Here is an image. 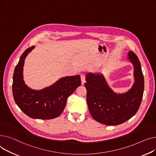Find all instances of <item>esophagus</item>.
<instances>
[{"label":"esophagus","instance_id":"1","mask_svg":"<svg viewBox=\"0 0 156 156\" xmlns=\"http://www.w3.org/2000/svg\"><path fill=\"white\" fill-rule=\"evenodd\" d=\"M80 79H81V82L82 84H84L86 82V77H85V76L84 75H82L80 76Z\"/></svg>","mask_w":156,"mask_h":156}]
</instances>
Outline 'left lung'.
Masks as SVG:
<instances>
[{
	"label": "left lung",
	"instance_id": "1",
	"mask_svg": "<svg viewBox=\"0 0 156 156\" xmlns=\"http://www.w3.org/2000/svg\"><path fill=\"white\" fill-rule=\"evenodd\" d=\"M128 59L133 66L134 83L126 93H116L110 88L102 74H86L87 103L94 120L106 125L122 124L133 117L140 106L144 89V79L140 62L130 51Z\"/></svg>",
	"mask_w": 156,
	"mask_h": 156
}]
</instances>
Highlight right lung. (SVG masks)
Returning a JSON list of instances; mask_svg holds the SVG:
<instances>
[{
  "label": "right lung",
  "mask_w": 156,
  "mask_h": 156,
  "mask_svg": "<svg viewBox=\"0 0 156 156\" xmlns=\"http://www.w3.org/2000/svg\"><path fill=\"white\" fill-rule=\"evenodd\" d=\"M34 46L26 49L15 67L12 94L16 105L32 118L49 120L58 117L63 111L68 97L80 86V76L62 77L53 84L41 90L32 89L23 80L25 58Z\"/></svg>",
  "instance_id": "1"
}]
</instances>
